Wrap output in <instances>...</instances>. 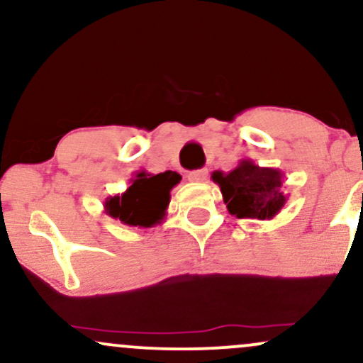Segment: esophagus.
Masks as SVG:
<instances>
[{
	"label": "esophagus",
	"instance_id": "obj_1",
	"mask_svg": "<svg viewBox=\"0 0 363 363\" xmlns=\"http://www.w3.org/2000/svg\"><path fill=\"white\" fill-rule=\"evenodd\" d=\"M206 177H208L206 169L193 170V172H189V176H187V179H189L191 182H203V181H206Z\"/></svg>",
	"mask_w": 363,
	"mask_h": 363
}]
</instances>
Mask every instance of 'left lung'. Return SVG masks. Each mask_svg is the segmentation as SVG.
<instances>
[{
    "instance_id": "left-lung-1",
    "label": "left lung",
    "mask_w": 363,
    "mask_h": 363,
    "mask_svg": "<svg viewBox=\"0 0 363 363\" xmlns=\"http://www.w3.org/2000/svg\"><path fill=\"white\" fill-rule=\"evenodd\" d=\"M280 169L259 167L249 158L239 162L230 172L215 170L211 181L220 186L228 213L237 218L272 220L285 206L289 194L283 193Z\"/></svg>"
}]
</instances>
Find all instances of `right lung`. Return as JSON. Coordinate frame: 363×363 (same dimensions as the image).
Returning <instances> with one entry per match:
<instances>
[{"mask_svg": "<svg viewBox=\"0 0 363 363\" xmlns=\"http://www.w3.org/2000/svg\"><path fill=\"white\" fill-rule=\"evenodd\" d=\"M181 182L174 170L150 174L136 170L129 179L124 193L109 196L104 201V211L129 227L150 228L162 223L170 203V191Z\"/></svg>", "mask_w": 363, "mask_h": 363, "instance_id": "add662e5", "label": "right lung"}]
</instances>
